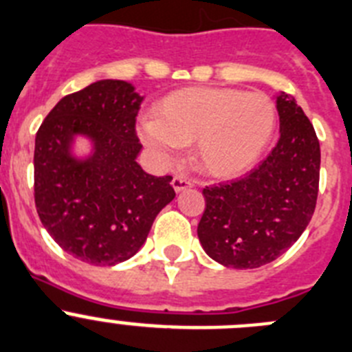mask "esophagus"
I'll return each mask as SVG.
<instances>
[{
    "mask_svg": "<svg viewBox=\"0 0 352 352\" xmlns=\"http://www.w3.org/2000/svg\"><path fill=\"white\" fill-rule=\"evenodd\" d=\"M172 186L177 192H180V191H186L187 187H192V182L189 179H186L184 175H175L172 180Z\"/></svg>",
    "mask_w": 352,
    "mask_h": 352,
    "instance_id": "34e87169",
    "label": "esophagus"
}]
</instances>
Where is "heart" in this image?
Instances as JSON below:
<instances>
[{"label": "heart", "mask_w": 352, "mask_h": 352, "mask_svg": "<svg viewBox=\"0 0 352 352\" xmlns=\"http://www.w3.org/2000/svg\"><path fill=\"white\" fill-rule=\"evenodd\" d=\"M276 128L274 102L258 91L186 88L170 94L140 126V139L163 160L195 142V163L213 177H236L261 157Z\"/></svg>", "instance_id": "b5f03b06"}]
</instances>
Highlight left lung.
I'll return each mask as SVG.
<instances>
[{"label":"left lung","instance_id":"obj_1","mask_svg":"<svg viewBox=\"0 0 352 352\" xmlns=\"http://www.w3.org/2000/svg\"><path fill=\"white\" fill-rule=\"evenodd\" d=\"M280 140L241 179L206 186L198 224L203 250L226 267L255 269L276 261L311 222L320 186V142L294 97H276Z\"/></svg>","mask_w":352,"mask_h":352}]
</instances>
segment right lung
I'll list each match as a JSON object with an SVG mask.
<instances>
[{
    "mask_svg": "<svg viewBox=\"0 0 352 352\" xmlns=\"http://www.w3.org/2000/svg\"><path fill=\"white\" fill-rule=\"evenodd\" d=\"M140 97L121 80H100L65 95L36 133L34 203L62 250L91 265H116L140 250L154 219L173 198L172 177L137 163ZM76 135L91 139L80 160Z\"/></svg>",
    "mask_w": 352,
    "mask_h": 352,
    "instance_id": "right-lung-1",
    "label": "right lung"
}]
</instances>
